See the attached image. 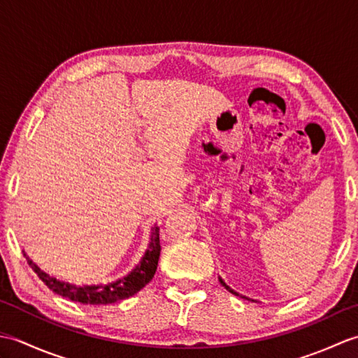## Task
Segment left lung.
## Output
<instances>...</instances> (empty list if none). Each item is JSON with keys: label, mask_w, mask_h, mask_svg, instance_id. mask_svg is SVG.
Returning <instances> with one entry per match:
<instances>
[{"label": "left lung", "mask_w": 358, "mask_h": 358, "mask_svg": "<svg viewBox=\"0 0 358 358\" xmlns=\"http://www.w3.org/2000/svg\"><path fill=\"white\" fill-rule=\"evenodd\" d=\"M220 283H222V285H223V286H224V287H226V289H227V291H229V292H232V294H235V295H238V294H237V292H235V291H232V289H231V287H229V286H227V285H226V283H224V281H223V280H222V278H220Z\"/></svg>", "instance_id": "8db88e82"}]
</instances>
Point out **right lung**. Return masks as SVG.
<instances>
[{
	"label": "right lung",
	"mask_w": 358,
	"mask_h": 358,
	"mask_svg": "<svg viewBox=\"0 0 358 358\" xmlns=\"http://www.w3.org/2000/svg\"><path fill=\"white\" fill-rule=\"evenodd\" d=\"M159 250H162V246H159V227L155 224L152 227L150 243L146 254L141 258V262L135 266V269L117 281L96 286H77L57 280L55 277H50L49 273L43 272L29 257H26V254L24 257L30 268L34 269V272L40 277L43 283L55 294L66 296V299L72 301L83 303V305H110V303L124 300L135 295L149 283L152 277L155 275Z\"/></svg>",
	"instance_id": "right-lung-1"
}]
</instances>
